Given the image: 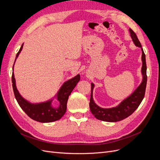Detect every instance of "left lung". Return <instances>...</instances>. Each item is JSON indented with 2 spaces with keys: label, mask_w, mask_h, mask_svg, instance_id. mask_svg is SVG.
Masks as SVG:
<instances>
[{
  "label": "left lung",
  "mask_w": 160,
  "mask_h": 160,
  "mask_svg": "<svg viewBox=\"0 0 160 160\" xmlns=\"http://www.w3.org/2000/svg\"><path fill=\"white\" fill-rule=\"evenodd\" d=\"M129 31L134 44L137 47L141 48L142 51V72L143 75V80L142 83L128 98L124 99L117 107L109 109L101 108L94 102L93 99V89L94 85L93 83H91V92L89 103L90 110L92 114L94 115L97 119L104 121V122H116L127 118L138 109L145 96L148 78L146 74L147 66L146 62V55H145L141 43L138 40L136 34L131 28H129Z\"/></svg>",
  "instance_id": "8db88e82"
}]
</instances>
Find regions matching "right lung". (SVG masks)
Instances as JSON below:
<instances>
[{"instance_id":"obj_1","label":"right lung","mask_w":160,"mask_h":160,"mask_svg":"<svg viewBox=\"0 0 160 160\" xmlns=\"http://www.w3.org/2000/svg\"><path fill=\"white\" fill-rule=\"evenodd\" d=\"M22 47L23 44L22 45L20 50L17 52L15 61L19 53L22 51ZM15 61H14V62H15ZM79 80L80 75L79 74L73 77V78L66 81L62 85L57 95V100L59 101L60 104L59 108H53L51 105L52 100L48 101L47 102L44 103L32 104L22 98V96L19 94L17 89L15 79H14L13 72L12 74V83L14 94L19 106L27 114L28 117H30L33 120L41 123H49L55 122V121L60 119L63 116L67 110V101H68L69 96L70 95L72 91L75 88L76 85L79 81Z\"/></svg>"}]
</instances>
